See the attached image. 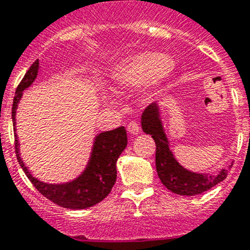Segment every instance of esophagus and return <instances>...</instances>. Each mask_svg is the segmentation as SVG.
Masks as SVG:
<instances>
[{
    "mask_svg": "<svg viewBox=\"0 0 250 250\" xmlns=\"http://www.w3.org/2000/svg\"><path fill=\"white\" fill-rule=\"evenodd\" d=\"M126 129L130 134L136 135L140 132V125H139L137 121H130V123L126 125Z\"/></svg>",
    "mask_w": 250,
    "mask_h": 250,
    "instance_id": "esophagus-1",
    "label": "esophagus"
}]
</instances>
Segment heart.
<instances>
[{
	"label": "heart",
	"instance_id": "obj_1",
	"mask_svg": "<svg viewBox=\"0 0 250 250\" xmlns=\"http://www.w3.org/2000/svg\"><path fill=\"white\" fill-rule=\"evenodd\" d=\"M175 62L166 54L144 52L124 61L113 73L114 83L119 86H131L145 80L157 83L170 77Z\"/></svg>",
	"mask_w": 250,
	"mask_h": 250
}]
</instances>
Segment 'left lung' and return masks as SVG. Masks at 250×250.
Returning <instances> with one entry per match:
<instances>
[{
	"mask_svg": "<svg viewBox=\"0 0 250 250\" xmlns=\"http://www.w3.org/2000/svg\"><path fill=\"white\" fill-rule=\"evenodd\" d=\"M141 125L144 131L152 135L155 140L157 175L164 186L171 192L182 196H194L208 191L227 177L226 170H222L217 176L193 173L185 170L176 161L168 147L166 135L160 121L159 107L155 103L145 109L141 118Z\"/></svg>",
	"mask_w": 250,
	"mask_h": 250,
	"instance_id": "1",
	"label": "left lung"
}]
</instances>
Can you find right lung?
Masks as SVG:
<instances>
[{"instance_id":"obj_1","label":"right lung","mask_w":250,"mask_h":250,"mask_svg":"<svg viewBox=\"0 0 250 250\" xmlns=\"http://www.w3.org/2000/svg\"><path fill=\"white\" fill-rule=\"evenodd\" d=\"M38 65H40L38 61L32 64L16 89L12 105L13 126H15L16 109L22 97V91L28 88L36 79ZM126 130L124 126L111 130V131L102 132L95 139L90 162L83 175L73 182L65 183V185H48L34 178L27 170V167L24 166L18 153V140L17 135L15 134V148L17 153L16 156L32 185L47 200L52 201L61 207L70 208V209H83V208L91 207L104 200L110 193L116 181V160L119 159L120 153L126 147Z\"/></svg>"}]
</instances>
